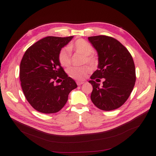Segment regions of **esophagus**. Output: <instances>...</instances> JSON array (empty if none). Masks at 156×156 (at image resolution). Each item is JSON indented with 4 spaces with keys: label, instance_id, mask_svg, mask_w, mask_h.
Wrapping results in <instances>:
<instances>
[{
    "label": "esophagus",
    "instance_id": "1",
    "mask_svg": "<svg viewBox=\"0 0 156 156\" xmlns=\"http://www.w3.org/2000/svg\"><path fill=\"white\" fill-rule=\"evenodd\" d=\"M76 83H77V85H78V86H80V85H82V84H83L84 83V82H80V81H78L77 82H76Z\"/></svg>",
    "mask_w": 156,
    "mask_h": 156
}]
</instances>
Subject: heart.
Instances as JSON below:
<instances>
[{"label":"heart","instance_id":"1","mask_svg":"<svg viewBox=\"0 0 156 156\" xmlns=\"http://www.w3.org/2000/svg\"><path fill=\"white\" fill-rule=\"evenodd\" d=\"M74 51L76 52L85 55L84 62L94 65L97 62V59L94 55H92L94 51L92 45L84 39H78L74 44H72L68 49L64 48L60 50L58 54V60L64 67H68L71 64L70 52ZM90 72V68L88 66H83L81 67H72L68 69V74L71 78L79 81L84 80Z\"/></svg>","mask_w":156,"mask_h":156}]
</instances>
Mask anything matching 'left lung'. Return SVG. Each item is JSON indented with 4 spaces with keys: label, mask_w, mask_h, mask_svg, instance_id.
I'll use <instances>...</instances> for the list:
<instances>
[{
    "label": "left lung",
    "mask_w": 156,
    "mask_h": 156,
    "mask_svg": "<svg viewBox=\"0 0 156 156\" xmlns=\"http://www.w3.org/2000/svg\"><path fill=\"white\" fill-rule=\"evenodd\" d=\"M88 41L97 50L98 69L91 76L93 90L92 102L102 111H112L123 105L135 83V68L127 49L115 38L106 35L89 37ZM105 78L103 85L98 82Z\"/></svg>",
    "instance_id": "8db88e82"
}]
</instances>
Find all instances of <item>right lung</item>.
Listing matches in <instances>:
<instances>
[{"instance_id":"right-lung-1","label":"right lung","mask_w":156,"mask_h":156,"mask_svg":"<svg viewBox=\"0 0 156 156\" xmlns=\"http://www.w3.org/2000/svg\"><path fill=\"white\" fill-rule=\"evenodd\" d=\"M72 38L48 36L29 47L23 55L21 85L26 99L36 111L45 114L58 112L67 102L69 92L77 88L58 60L59 52ZM59 79L62 82L56 85L55 82Z\"/></svg>"}]
</instances>
